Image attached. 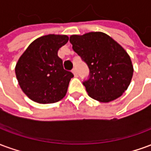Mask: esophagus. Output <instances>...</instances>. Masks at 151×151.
<instances>
[{
  "label": "esophagus",
  "mask_w": 151,
  "mask_h": 151,
  "mask_svg": "<svg viewBox=\"0 0 151 151\" xmlns=\"http://www.w3.org/2000/svg\"><path fill=\"white\" fill-rule=\"evenodd\" d=\"M72 72H73V73L74 74V77H78V72H77V69H76V68L73 69Z\"/></svg>",
  "instance_id": "obj_1"
}]
</instances>
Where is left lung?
<instances>
[{
    "label": "left lung",
    "mask_w": 151,
    "mask_h": 151,
    "mask_svg": "<svg viewBox=\"0 0 151 151\" xmlns=\"http://www.w3.org/2000/svg\"><path fill=\"white\" fill-rule=\"evenodd\" d=\"M73 49L87 65L82 84L90 97L103 103L119 98L129 86L133 68L128 53L103 32L71 35Z\"/></svg>",
    "instance_id": "obj_1"
}]
</instances>
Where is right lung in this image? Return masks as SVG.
Wrapping results in <instances>:
<instances>
[{
  "label": "right lung",
  "instance_id": "obj_1",
  "mask_svg": "<svg viewBox=\"0 0 151 151\" xmlns=\"http://www.w3.org/2000/svg\"><path fill=\"white\" fill-rule=\"evenodd\" d=\"M68 40L67 35H56L38 38L19 58L16 77L22 91L31 100L53 104L66 95L73 74L64 69L57 52Z\"/></svg>",
  "mask_w": 151,
  "mask_h": 151
}]
</instances>
